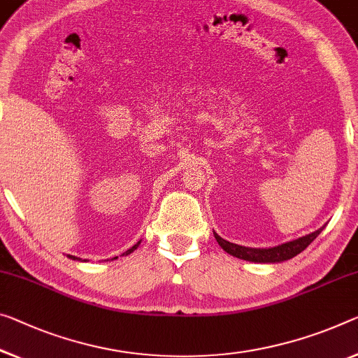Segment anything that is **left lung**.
Here are the masks:
<instances>
[{"label": "left lung", "instance_id": "8db88e82", "mask_svg": "<svg viewBox=\"0 0 358 358\" xmlns=\"http://www.w3.org/2000/svg\"><path fill=\"white\" fill-rule=\"evenodd\" d=\"M325 227V225H323ZM320 227L315 232H312L306 236H301L298 240L293 241H287V243H282L278 246H273V248H248V246H240L235 243H230V241L224 240L219 236L216 232H214V238L217 240V243L221 248L232 255L238 259H245V261H251V262H262V264H273V262H283L288 261L291 257L298 256L301 251H304L307 246H309L313 240L317 238L320 232L323 230Z\"/></svg>", "mask_w": 358, "mask_h": 358}]
</instances>
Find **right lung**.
<instances>
[{"mask_svg":"<svg viewBox=\"0 0 358 358\" xmlns=\"http://www.w3.org/2000/svg\"><path fill=\"white\" fill-rule=\"evenodd\" d=\"M139 245H141V241H137V243H136V245L133 246V248H129L128 251H126V252H123V256H128V255H131V252H133V251H134V250H136V248H137V246H139ZM69 257H70V259H73V261H81V259H80V257H75V256H70V255H69ZM113 259H118V256H115V257H113Z\"/></svg>","mask_w":358,"mask_h":358,"instance_id":"1","label":"right lung"}]
</instances>
